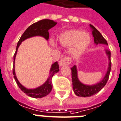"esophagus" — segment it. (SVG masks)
Returning <instances> with one entry per match:
<instances>
[{
    "instance_id": "obj_1",
    "label": "esophagus",
    "mask_w": 121,
    "mask_h": 121,
    "mask_svg": "<svg viewBox=\"0 0 121 121\" xmlns=\"http://www.w3.org/2000/svg\"><path fill=\"white\" fill-rule=\"evenodd\" d=\"M72 62V60L69 57H65L64 58L61 59V60L59 62V65L60 66H65V65H69Z\"/></svg>"
}]
</instances>
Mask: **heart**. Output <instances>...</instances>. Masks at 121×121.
<instances>
[{"instance_id": "1", "label": "heart", "mask_w": 121, "mask_h": 121, "mask_svg": "<svg viewBox=\"0 0 121 121\" xmlns=\"http://www.w3.org/2000/svg\"><path fill=\"white\" fill-rule=\"evenodd\" d=\"M60 44L64 46H72L71 52L75 56L81 54L88 47L91 43V38L87 33L79 30H72L65 32L59 37ZM51 45L55 46V43L51 40Z\"/></svg>"}]
</instances>
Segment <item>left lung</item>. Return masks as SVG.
I'll use <instances>...</instances> for the list:
<instances>
[{
    "mask_svg": "<svg viewBox=\"0 0 121 121\" xmlns=\"http://www.w3.org/2000/svg\"><path fill=\"white\" fill-rule=\"evenodd\" d=\"M91 29H92V34L94 43L96 45L98 44H104V45H108L107 40L104 38L102 34L100 33L99 30L90 24ZM105 52L108 57V67L107 69V72L105 74V76L103 78L102 81L92 85H86L79 81L78 77V71L76 65H74L73 67L71 68L72 72V84H73V89L75 94L79 97H89L92 95H94L95 94L99 92L104 87L107 82L110 73L111 71V52L108 49H105Z\"/></svg>",
    "mask_w": 121,
    "mask_h": 121,
    "instance_id": "left-lung-1",
    "label": "left lung"
}]
</instances>
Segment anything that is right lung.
Segmentation results:
<instances>
[{
	"mask_svg": "<svg viewBox=\"0 0 121 121\" xmlns=\"http://www.w3.org/2000/svg\"><path fill=\"white\" fill-rule=\"evenodd\" d=\"M57 24L56 22H54L52 20L50 19H42L38 22L34 23L33 24L30 26L28 28L25 30L23 33L22 36L21 37L19 42H17V46L16 48V52L14 53L13 56V75H14V78L17 83V86H19L21 90L25 93L29 97L33 98H42L48 95L51 91L52 88V84L51 82L52 76L55 73H57L59 71V67L57 64V62H56L51 65L49 72V77L44 84H42L39 87L35 89H27L24 86L21 84L19 82L15 73V70H14V62H15V58H16V54H17V49L19 46H20L21 43L23 42L24 40L30 38V37H35V36H40L45 38L46 40L49 39V30L50 29L55 26Z\"/></svg>",
	"mask_w": 121,
	"mask_h": 121,
	"instance_id": "add662e5",
	"label": "right lung"
}]
</instances>
